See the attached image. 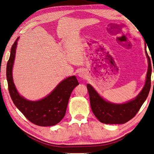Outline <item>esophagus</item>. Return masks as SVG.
I'll list each match as a JSON object with an SVG mask.
<instances>
[{
	"instance_id": "obj_1",
	"label": "esophagus",
	"mask_w": 154,
	"mask_h": 154,
	"mask_svg": "<svg viewBox=\"0 0 154 154\" xmlns=\"http://www.w3.org/2000/svg\"><path fill=\"white\" fill-rule=\"evenodd\" d=\"M79 76L82 78H84L85 77V72L84 71H80L79 73Z\"/></svg>"
}]
</instances>
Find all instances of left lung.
Wrapping results in <instances>:
<instances>
[{"label":"left lung","instance_id":"obj_1","mask_svg":"<svg viewBox=\"0 0 154 154\" xmlns=\"http://www.w3.org/2000/svg\"><path fill=\"white\" fill-rule=\"evenodd\" d=\"M145 52L148 59V66H149L147 72V77H146V82L141 92L134 100L121 105L109 103L101 98L90 84L87 85L92 111L100 122L107 124H125L133 118L139 111L149 94L151 88L152 64H151L149 56H148L146 50V48Z\"/></svg>","mask_w":154,"mask_h":154}]
</instances>
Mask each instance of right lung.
<instances>
[{
	"mask_svg": "<svg viewBox=\"0 0 154 154\" xmlns=\"http://www.w3.org/2000/svg\"><path fill=\"white\" fill-rule=\"evenodd\" d=\"M17 39L11 47L7 64L6 75L10 96L14 105L32 123L40 126H54L64 117L72 91L79 83L75 76L69 77L60 83L50 94L40 100L30 101L22 97L15 87L12 77Z\"/></svg>",
	"mask_w": 154,
	"mask_h": 154,
	"instance_id": "1",
	"label": "right lung"
}]
</instances>
